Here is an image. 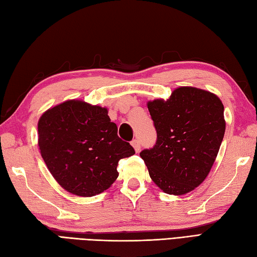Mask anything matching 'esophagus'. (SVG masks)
I'll return each mask as SVG.
<instances>
[{
  "label": "esophagus",
  "instance_id": "esophagus-1",
  "mask_svg": "<svg viewBox=\"0 0 257 257\" xmlns=\"http://www.w3.org/2000/svg\"><path fill=\"white\" fill-rule=\"evenodd\" d=\"M132 146L134 147V149L136 150V152H139L140 151V143L138 139H134L132 141Z\"/></svg>",
  "mask_w": 257,
  "mask_h": 257
}]
</instances>
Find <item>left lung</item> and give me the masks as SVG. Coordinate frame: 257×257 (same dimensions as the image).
<instances>
[{
    "instance_id": "left-lung-1",
    "label": "left lung",
    "mask_w": 257,
    "mask_h": 257,
    "mask_svg": "<svg viewBox=\"0 0 257 257\" xmlns=\"http://www.w3.org/2000/svg\"><path fill=\"white\" fill-rule=\"evenodd\" d=\"M148 109L157 141L140 157L163 192L188 193L204 181L219 154L225 133L224 106L210 91L179 87L167 100L148 101Z\"/></svg>"
}]
</instances>
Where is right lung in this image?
Listing matches in <instances>:
<instances>
[{
    "label": "right lung",
    "instance_id": "right-lung-1",
    "mask_svg": "<svg viewBox=\"0 0 257 257\" xmlns=\"http://www.w3.org/2000/svg\"><path fill=\"white\" fill-rule=\"evenodd\" d=\"M38 147L54 179L78 196H94L118 178L120 159L135 155L118 137L107 108L72 99L50 108L37 124Z\"/></svg>",
    "mask_w": 257,
    "mask_h": 257
}]
</instances>
